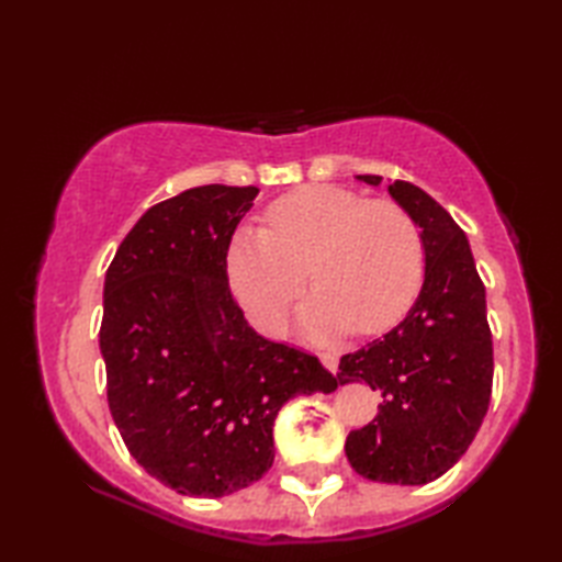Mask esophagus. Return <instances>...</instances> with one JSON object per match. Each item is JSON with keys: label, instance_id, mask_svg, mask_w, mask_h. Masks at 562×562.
<instances>
[{"label": "esophagus", "instance_id": "34e87169", "mask_svg": "<svg viewBox=\"0 0 562 562\" xmlns=\"http://www.w3.org/2000/svg\"><path fill=\"white\" fill-rule=\"evenodd\" d=\"M321 364H324V367L328 369V372L336 374V372H338V355L324 352V355H321Z\"/></svg>", "mask_w": 562, "mask_h": 562}]
</instances>
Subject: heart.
<instances>
[{"label":"heart","instance_id":"1","mask_svg":"<svg viewBox=\"0 0 562 562\" xmlns=\"http://www.w3.org/2000/svg\"><path fill=\"white\" fill-rule=\"evenodd\" d=\"M224 270L236 302L266 336L282 333L306 274L318 288L300 316L306 336L376 333L415 300L423 238L398 202L306 186L272 202L266 229L234 232Z\"/></svg>","mask_w":562,"mask_h":562}]
</instances>
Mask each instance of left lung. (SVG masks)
I'll list each match as a JSON object with an SVG mask.
<instances>
[{"instance_id":"1","label":"left lung","mask_w":562,"mask_h":562,"mask_svg":"<svg viewBox=\"0 0 562 562\" xmlns=\"http://www.w3.org/2000/svg\"><path fill=\"white\" fill-rule=\"evenodd\" d=\"M381 186V176H357ZM389 195L420 229L425 274L396 328L340 357L338 381H364L381 393L379 415L345 439L362 479L425 485L457 463L487 413L493 338L485 288L469 238L423 188L391 181Z\"/></svg>"}]
</instances>
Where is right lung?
Here are the masks:
<instances>
[{"mask_svg":"<svg viewBox=\"0 0 562 562\" xmlns=\"http://www.w3.org/2000/svg\"><path fill=\"white\" fill-rule=\"evenodd\" d=\"M256 186H200L149 207L117 246L99 333L109 408L133 459L178 495L244 491L274 459L294 396L340 381L248 326L224 270Z\"/></svg>","mask_w":562,"mask_h":562,"instance_id":"1","label":"right lung"}]
</instances>
